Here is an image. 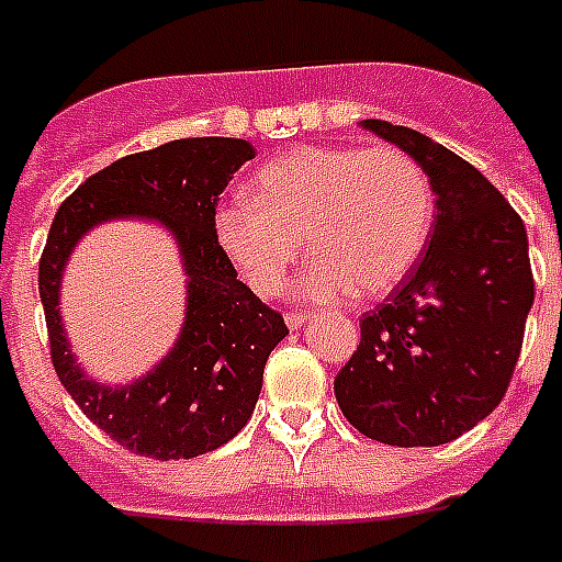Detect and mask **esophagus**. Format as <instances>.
Returning <instances> with one entry per match:
<instances>
[{
    "label": "esophagus",
    "mask_w": 562,
    "mask_h": 562,
    "mask_svg": "<svg viewBox=\"0 0 562 562\" xmlns=\"http://www.w3.org/2000/svg\"><path fill=\"white\" fill-rule=\"evenodd\" d=\"M308 321H312V314H305V312L285 314V323H289V328H300V326H305Z\"/></svg>",
    "instance_id": "obj_1"
}]
</instances>
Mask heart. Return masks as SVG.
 Wrapping results in <instances>:
<instances>
[{"label":"heart","mask_w":562,"mask_h":562,"mask_svg":"<svg viewBox=\"0 0 562 562\" xmlns=\"http://www.w3.org/2000/svg\"><path fill=\"white\" fill-rule=\"evenodd\" d=\"M257 199H231L213 231L257 294H280L308 239L296 282L308 303L392 291L422 259L436 216L430 176L395 147H303L266 164Z\"/></svg>","instance_id":"obj_1"}]
</instances>
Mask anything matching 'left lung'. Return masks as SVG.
<instances>
[{
	"instance_id": "1",
	"label": "left lung",
	"mask_w": 562,
	"mask_h": 562,
	"mask_svg": "<svg viewBox=\"0 0 562 562\" xmlns=\"http://www.w3.org/2000/svg\"><path fill=\"white\" fill-rule=\"evenodd\" d=\"M360 123L422 164L436 216L418 266L363 314L358 352L335 378V398L369 439L447 445L499 407L517 367L533 305L526 225L447 147L407 126Z\"/></svg>"
}]
</instances>
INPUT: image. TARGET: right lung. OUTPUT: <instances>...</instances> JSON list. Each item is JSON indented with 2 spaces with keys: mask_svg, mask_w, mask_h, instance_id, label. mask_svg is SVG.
Here are the masks:
<instances>
[{
  "mask_svg": "<svg viewBox=\"0 0 562 562\" xmlns=\"http://www.w3.org/2000/svg\"><path fill=\"white\" fill-rule=\"evenodd\" d=\"M241 138H181L126 155L59 204L40 259V300L59 384L117 445L149 459H193L248 424L273 346L289 335L222 250L213 231L227 181L254 158ZM115 217L168 227L188 277L186 323L170 353L126 385H103L76 363L58 314L67 257L89 229Z\"/></svg>",
  "mask_w": 562,
  "mask_h": 562,
  "instance_id": "add662e5",
  "label": "right lung"
}]
</instances>
